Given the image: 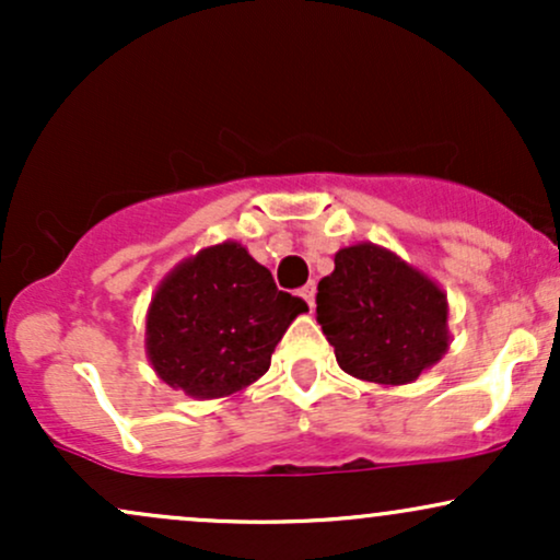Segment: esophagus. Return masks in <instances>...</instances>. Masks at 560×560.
<instances>
[{"mask_svg":"<svg viewBox=\"0 0 560 560\" xmlns=\"http://www.w3.org/2000/svg\"><path fill=\"white\" fill-rule=\"evenodd\" d=\"M300 298L302 300H305L307 302V305H316V284H313V281H311V284H305V287H302L300 289Z\"/></svg>","mask_w":560,"mask_h":560,"instance_id":"esophagus-1","label":"esophagus"}]
</instances>
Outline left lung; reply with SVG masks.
<instances>
[{
	"mask_svg": "<svg viewBox=\"0 0 560 560\" xmlns=\"http://www.w3.org/2000/svg\"><path fill=\"white\" fill-rule=\"evenodd\" d=\"M316 305L339 369L363 382L408 384L447 350L442 289L376 244L334 255Z\"/></svg>",
	"mask_w": 560,
	"mask_h": 560,
	"instance_id": "left-lung-1",
	"label": "left lung"
}]
</instances>
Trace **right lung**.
Masks as SVG:
<instances>
[{"label":"right lung","mask_w":560,"mask_h":560,"mask_svg":"<svg viewBox=\"0 0 560 560\" xmlns=\"http://www.w3.org/2000/svg\"><path fill=\"white\" fill-rule=\"evenodd\" d=\"M305 300L276 287L273 276L236 242L182 262L152 298L147 355L171 387L186 395H234L260 378Z\"/></svg>","instance_id":"right-lung-1"}]
</instances>
